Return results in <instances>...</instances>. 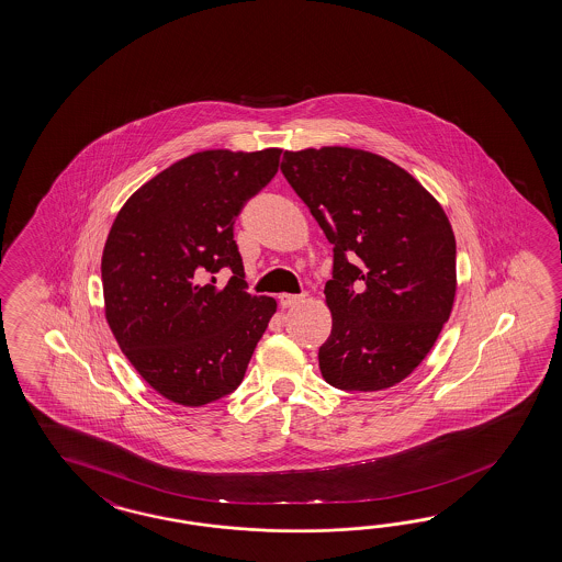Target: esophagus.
<instances>
[{"instance_id": "obj_1", "label": "esophagus", "mask_w": 562, "mask_h": 562, "mask_svg": "<svg viewBox=\"0 0 562 562\" xmlns=\"http://www.w3.org/2000/svg\"><path fill=\"white\" fill-rule=\"evenodd\" d=\"M302 301H304V294H280L282 308H292V306H296Z\"/></svg>"}]
</instances>
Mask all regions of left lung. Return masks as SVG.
Instances as JSON below:
<instances>
[{"mask_svg":"<svg viewBox=\"0 0 562 562\" xmlns=\"http://www.w3.org/2000/svg\"><path fill=\"white\" fill-rule=\"evenodd\" d=\"M280 170L333 244L323 378L349 392L406 380L437 342L457 292L442 206L404 168L357 148L286 150Z\"/></svg>","mask_w":562,"mask_h":562,"instance_id":"left-lung-1","label":"left lung"}]
</instances>
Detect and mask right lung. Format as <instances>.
<instances>
[{
	"label": "right lung",
	"mask_w": 562,
	"mask_h": 562,
	"mask_svg": "<svg viewBox=\"0 0 562 562\" xmlns=\"http://www.w3.org/2000/svg\"><path fill=\"white\" fill-rule=\"evenodd\" d=\"M280 154H191L139 187L111 225L101 258L105 318L137 373L175 404L232 394L276 313L274 299L246 292L233 225L274 179ZM221 267L233 270L223 289L214 286Z\"/></svg>",
	"instance_id": "1"
}]
</instances>
